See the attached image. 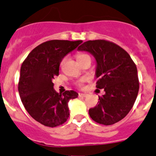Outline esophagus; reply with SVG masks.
<instances>
[{"label": "esophagus", "instance_id": "1", "mask_svg": "<svg viewBox=\"0 0 156 156\" xmlns=\"http://www.w3.org/2000/svg\"><path fill=\"white\" fill-rule=\"evenodd\" d=\"M87 94H84V93H80L79 94V97H82V98H85L87 97Z\"/></svg>", "mask_w": 156, "mask_h": 156}]
</instances>
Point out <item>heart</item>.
<instances>
[{"mask_svg":"<svg viewBox=\"0 0 156 156\" xmlns=\"http://www.w3.org/2000/svg\"><path fill=\"white\" fill-rule=\"evenodd\" d=\"M87 57H90V56H89L88 55H87V54L79 53V54H78V55H77V59H78V62H80V61H81V60L84 59L85 58H87ZM64 61H65V59H63L62 61L61 65L63 64ZM83 82H84V80H81V81H78V82H77V85H78V87H82Z\"/></svg>","mask_w":156,"mask_h":156,"instance_id":"obj_1","label":"heart"}]
</instances>
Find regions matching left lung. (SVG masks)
I'll return each instance as SVG.
<instances>
[{"label":"left lung","mask_w":156,"mask_h":156,"mask_svg":"<svg viewBox=\"0 0 156 156\" xmlns=\"http://www.w3.org/2000/svg\"><path fill=\"white\" fill-rule=\"evenodd\" d=\"M97 61L96 87L104 89L98 105L89 109L90 118L100 124L113 125L129 113L140 88L136 64L123 48L105 40H88L78 48Z\"/></svg>","instance_id":"8db88e82"}]
</instances>
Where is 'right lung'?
<instances>
[{
    "label": "right lung",
    "instance_id": "obj_1",
    "mask_svg": "<svg viewBox=\"0 0 156 156\" xmlns=\"http://www.w3.org/2000/svg\"><path fill=\"white\" fill-rule=\"evenodd\" d=\"M82 40H53L36 46L22 63L18 91L29 114L41 124L55 127L67 121L68 102L78 98L75 90L58 94L52 80L58 75L62 59Z\"/></svg>",
    "mask_w": 156,
    "mask_h": 156
}]
</instances>
